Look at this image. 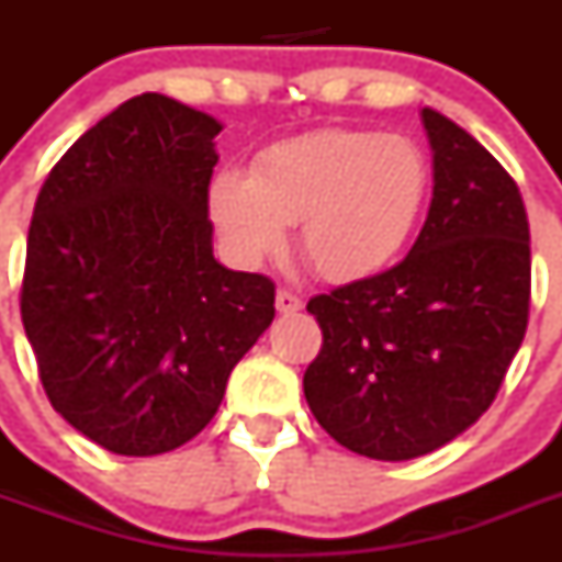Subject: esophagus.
I'll return each instance as SVG.
<instances>
[{
	"label": "esophagus",
	"instance_id": "obj_1",
	"mask_svg": "<svg viewBox=\"0 0 562 562\" xmlns=\"http://www.w3.org/2000/svg\"><path fill=\"white\" fill-rule=\"evenodd\" d=\"M301 306H304V301H301L295 292H290V290H278L276 292V310L281 312V315H292V312H301Z\"/></svg>",
	"mask_w": 562,
	"mask_h": 562
}]
</instances>
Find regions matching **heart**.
<instances>
[{"label": "heart", "mask_w": 562, "mask_h": 562, "mask_svg": "<svg viewBox=\"0 0 562 562\" xmlns=\"http://www.w3.org/2000/svg\"><path fill=\"white\" fill-rule=\"evenodd\" d=\"M428 188L430 166L408 137L321 128L265 148L250 173L222 168L207 211L236 265H261L297 222V247L317 276L346 284L405 250Z\"/></svg>", "instance_id": "b5f03b06"}]
</instances>
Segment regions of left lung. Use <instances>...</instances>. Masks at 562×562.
<instances>
[{
    "label": "left lung",
    "instance_id": "1",
    "mask_svg": "<svg viewBox=\"0 0 562 562\" xmlns=\"http://www.w3.org/2000/svg\"><path fill=\"white\" fill-rule=\"evenodd\" d=\"M434 200L380 276L312 297L324 331L304 374L321 428L380 461L434 453L493 405L529 321V222L515 180L473 134L422 109Z\"/></svg>",
    "mask_w": 562,
    "mask_h": 562
}]
</instances>
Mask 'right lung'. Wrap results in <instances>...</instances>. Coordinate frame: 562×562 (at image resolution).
Segmentation results:
<instances>
[{
	"instance_id": "obj_1",
	"label": "right lung",
	"mask_w": 562,
	"mask_h": 562,
	"mask_svg": "<svg viewBox=\"0 0 562 562\" xmlns=\"http://www.w3.org/2000/svg\"><path fill=\"white\" fill-rule=\"evenodd\" d=\"M222 123L143 92L81 134L38 191L22 324L64 419L117 456L180 448L276 317V286L213 258Z\"/></svg>"
}]
</instances>
